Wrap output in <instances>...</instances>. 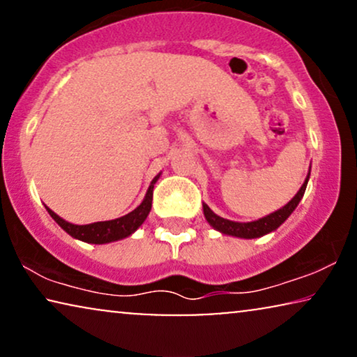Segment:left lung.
<instances>
[{"label":"left lung","mask_w":357,"mask_h":357,"mask_svg":"<svg viewBox=\"0 0 357 357\" xmlns=\"http://www.w3.org/2000/svg\"><path fill=\"white\" fill-rule=\"evenodd\" d=\"M309 178H310V169H309V174H307V177H305V182L302 183L299 192L294 195V198H292L291 202H287L284 206L278 209V211L268 214V216H265V218L257 219V221H252V222L229 221V219H224L221 216H218L216 213L211 211V208H209L208 204L203 203L204 218H206L209 226L214 227L216 231H219L221 234H224V236H232V237H238V238L263 237V236H266V234L276 231V229L280 227L281 224L291 216L292 211H294V209L297 208V204L301 203L302 197H304Z\"/></svg>","instance_id":"1"}]
</instances>
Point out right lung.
I'll list each match as a JSON object with an SVG mask.
<instances>
[{"mask_svg":"<svg viewBox=\"0 0 357 357\" xmlns=\"http://www.w3.org/2000/svg\"><path fill=\"white\" fill-rule=\"evenodd\" d=\"M160 174L155 175L151 182L148 192L144 195V199L141 202L138 208H135L133 211L125 214V216L112 219V221H100V222H92V224H73L68 222L65 219L58 216L56 213H53L50 208H47V211L50 216L55 219V222L60 226L63 231L70 234L71 237L77 238V241L87 242V243H110L121 241V238H126L131 236L136 229H139L141 224L146 221L148 214L151 211V204H153V190L154 183L158 182Z\"/></svg>","mask_w":357,"mask_h":357,"instance_id":"obj_1","label":"right lung"}]
</instances>
